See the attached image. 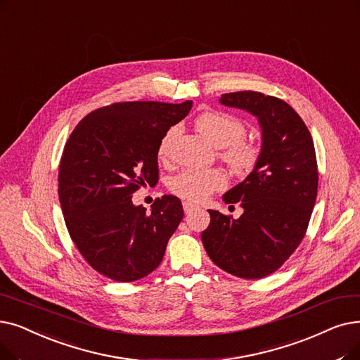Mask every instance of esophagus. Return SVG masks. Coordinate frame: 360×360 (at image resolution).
<instances>
[{
  "mask_svg": "<svg viewBox=\"0 0 360 360\" xmlns=\"http://www.w3.org/2000/svg\"><path fill=\"white\" fill-rule=\"evenodd\" d=\"M182 206H184L185 213H190L191 210H194V209H197V207H198V206H195L194 202H191V201H184V202H182Z\"/></svg>",
  "mask_w": 360,
  "mask_h": 360,
  "instance_id": "obj_1",
  "label": "esophagus"
}]
</instances>
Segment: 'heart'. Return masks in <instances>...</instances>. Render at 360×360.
Here are the masks:
<instances>
[{"label":"heart","mask_w":360,"mask_h":360,"mask_svg":"<svg viewBox=\"0 0 360 360\" xmlns=\"http://www.w3.org/2000/svg\"><path fill=\"white\" fill-rule=\"evenodd\" d=\"M194 124L197 131L219 148V159L225 162L237 176H248L262 160V146L245 138V124L236 116L225 112L209 110L200 113ZM178 128L172 127L159 144V158L166 159L170 144L178 136ZM228 185V176L222 169H186L169 181V190L181 198L201 201L212 193L221 191Z\"/></svg>","instance_id":"obj_1"}]
</instances>
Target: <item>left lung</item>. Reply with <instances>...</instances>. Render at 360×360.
Instances as JSON below:
<instances>
[{
  "label": "left lung",
  "instance_id": "1",
  "mask_svg": "<svg viewBox=\"0 0 360 360\" xmlns=\"http://www.w3.org/2000/svg\"><path fill=\"white\" fill-rule=\"evenodd\" d=\"M224 105L255 115L262 127V160L252 175L224 195L244 213L209 210L202 245L216 266L244 279L274 274L295 252L318 194V163L303 119L285 101L257 91L222 94Z\"/></svg>",
  "mask_w": 360,
  "mask_h": 360
}]
</instances>
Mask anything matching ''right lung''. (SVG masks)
I'll list each match as a JSON object with an SVG mask.
<instances>
[{"mask_svg":"<svg viewBox=\"0 0 360 360\" xmlns=\"http://www.w3.org/2000/svg\"><path fill=\"white\" fill-rule=\"evenodd\" d=\"M191 101H123L86 115L70 134L58 166V200L69 236L89 266L117 283L151 274L182 221L181 200L155 198L151 212L132 194L159 181L163 135Z\"/></svg>","mask_w":360,"mask_h":360,"instance_id":"obj_1","label":"right lung"}]
</instances>
